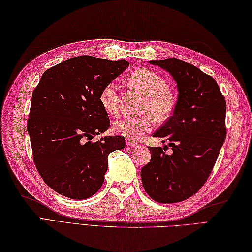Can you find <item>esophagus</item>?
I'll list each match as a JSON object with an SVG mask.
<instances>
[{"label": "esophagus", "mask_w": 252, "mask_h": 252, "mask_svg": "<svg viewBox=\"0 0 252 252\" xmlns=\"http://www.w3.org/2000/svg\"><path fill=\"white\" fill-rule=\"evenodd\" d=\"M126 144H127V146H129V147H137V146H139V144H138L137 142L131 141V140H128V141L126 142Z\"/></svg>", "instance_id": "esophagus-1"}]
</instances>
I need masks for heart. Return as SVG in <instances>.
Here are the masks:
<instances>
[{"instance_id": "obj_1", "label": "heart", "mask_w": 252, "mask_h": 252, "mask_svg": "<svg viewBox=\"0 0 252 252\" xmlns=\"http://www.w3.org/2000/svg\"><path fill=\"white\" fill-rule=\"evenodd\" d=\"M129 84L146 95L143 103L141 117H123L113 123V130L120 135L139 141L145 137L155 126V118L160 121L165 120L174 112L176 96L168 89L166 80L159 74L148 69H138L128 78ZM99 103L104 110L115 115L120 109L118 85L111 83L104 86L99 93Z\"/></svg>"}]
</instances>
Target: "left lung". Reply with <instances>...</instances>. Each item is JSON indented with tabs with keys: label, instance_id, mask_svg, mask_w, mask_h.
Listing matches in <instances>:
<instances>
[{
	"label": "left lung",
	"instance_id": "left-lung-1",
	"mask_svg": "<svg viewBox=\"0 0 252 252\" xmlns=\"http://www.w3.org/2000/svg\"><path fill=\"white\" fill-rule=\"evenodd\" d=\"M167 71L178 88L172 117L153 135L167 142L148 147L152 159L141 169L145 192L160 203H175L195 195L209 178L226 140V100L213 77L186 61L149 60ZM171 147L173 153L165 154Z\"/></svg>",
	"mask_w": 252,
	"mask_h": 252
}]
</instances>
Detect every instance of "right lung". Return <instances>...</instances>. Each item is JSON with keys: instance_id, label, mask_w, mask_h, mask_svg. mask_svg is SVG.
Returning <instances> with one entry per match:
<instances>
[{"instance_id": "1", "label": "right lung", "mask_w": 252, "mask_h": 252, "mask_svg": "<svg viewBox=\"0 0 252 252\" xmlns=\"http://www.w3.org/2000/svg\"><path fill=\"white\" fill-rule=\"evenodd\" d=\"M128 65L124 59L84 55L43 73L32 92L27 131L37 171L55 192L89 198L103 186L108 155L125 147L121 135L91 140L110 127L100 90Z\"/></svg>"}]
</instances>
